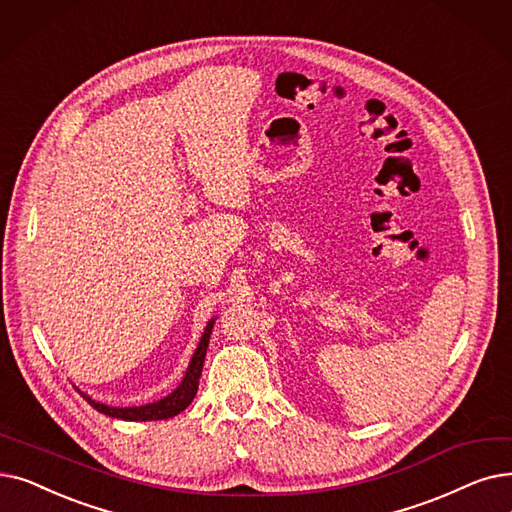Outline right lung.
<instances>
[{
  "mask_svg": "<svg viewBox=\"0 0 512 512\" xmlns=\"http://www.w3.org/2000/svg\"><path fill=\"white\" fill-rule=\"evenodd\" d=\"M217 318H211L203 330V337L196 345V351L192 355V360L186 368V374L182 383L177 385L169 395L157 399V402L152 404H144V406H129V408H117V406H108L102 402H96L94 397L87 395L85 391L77 389L81 393V397L85 399L87 404L92 408H96L98 412L106 414V416H113V418H121V420H165V418H173L180 412H184L190 404L192 399L198 391V379H201V372H203V364H205V355H207V347H209V339H211V330Z\"/></svg>",
  "mask_w": 512,
  "mask_h": 512,
  "instance_id": "obj_1",
  "label": "right lung"
}]
</instances>
